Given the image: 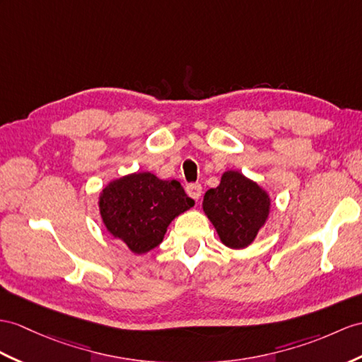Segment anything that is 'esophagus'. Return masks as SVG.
I'll return each instance as SVG.
<instances>
[{
  "label": "esophagus",
  "mask_w": 362,
  "mask_h": 362,
  "mask_svg": "<svg viewBox=\"0 0 362 362\" xmlns=\"http://www.w3.org/2000/svg\"><path fill=\"white\" fill-rule=\"evenodd\" d=\"M186 190L189 193V197L193 198V199H199L201 195H202V187H201V184H198V182L189 184V186L186 187Z\"/></svg>",
  "instance_id": "obj_1"
}]
</instances>
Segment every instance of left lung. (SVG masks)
Segmentation results:
<instances>
[{"instance_id": "left-lung-1", "label": "left lung", "mask_w": 362, "mask_h": 362, "mask_svg": "<svg viewBox=\"0 0 362 362\" xmlns=\"http://www.w3.org/2000/svg\"><path fill=\"white\" fill-rule=\"evenodd\" d=\"M270 201L257 182L240 172L228 170L216 189L206 192L202 209L221 241L232 249H244L266 223Z\"/></svg>"}]
</instances>
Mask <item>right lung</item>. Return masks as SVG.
Here are the masks:
<instances>
[{
	"instance_id": "1",
	"label": "right lung",
	"mask_w": 362,
	"mask_h": 362,
	"mask_svg": "<svg viewBox=\"0 0 362 362\" xmlns=\"http://www.w3.org/2000/svg\"><path fill=\"white\" fill-rule=\"evenodd\" d=\"M193 204L178 181L158 180L148 172L112 181L100 198L107 230L138 255L155 249L172 219Z\"/></svg>"
}]
</instances>
